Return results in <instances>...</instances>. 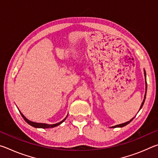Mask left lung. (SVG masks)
<instances>
[{
	"instance_id": "1",
	"label": "left lung",
	"mask_w": 158,
	"mask_h": 158,
	"mask_svg": "<svg viewBox=\"0 0 158 158\" xmlns=\"http://www.w3.org/2000/svg\"><path fill=\"white\" fill-rule=\"evenodd\" d=\"M144 75H145V77H146V71H145V70H144ZM146 90H147V83H146V93H145V95H144V99H143V102H142V103H141V106H140L139 110L141 109V107H142V106H143L144 102H145V99H146ZM134 118H135V117H134L133 118L131 119L130 121H127V122H126V123H121V124H119V125H115V126H113V127H124V126H125V125H127V124H129L130 123L131 121H132Z\"/></svg>"
}]
</instances>
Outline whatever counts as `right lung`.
I'll return each mask as SVG.
<instances>
[{"label": "right lung", "mask_w": 158, "mask_h": 158, "mask_svg": "<svg viewBox=\"0 0 158 158\" xmlns=\"http://www.w3.org/2000/svg\"><path fill=\"white\" fill-rule=\"evenodd\" d=\"M20 114L21 115V116L23 117V118L25 120V121L27 123H28L30 125H31V126H33L34 127H36V128H51V127H56L58 126V125H60L61 123L63 121H65V120L66 119V118L68 117V115H67V116L64 118L62 121H60L59 123H56V124H52V125H49V124H46V123H35V122H33V121H29V120H28L26 118L23 116V115L21 113Z\"/></svg>", "instance_id": "1"}]
</instances>
